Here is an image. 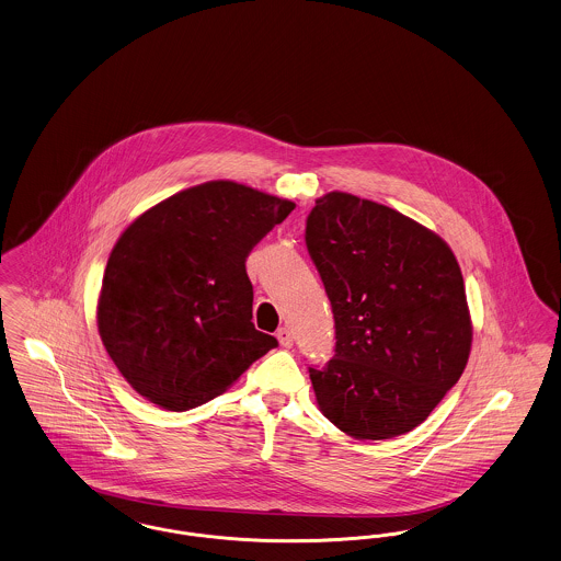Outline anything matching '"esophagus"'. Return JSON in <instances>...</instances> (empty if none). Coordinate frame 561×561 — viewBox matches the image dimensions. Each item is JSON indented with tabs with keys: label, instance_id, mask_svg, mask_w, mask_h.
Here are the masks:
<instances>
[{
	"label": "esophagus",
	"instance_id": "esophagus-1",
	"mask_svg": "<svg viewBox=\"0 0 561 561\" xmlns=\"http://www.w3.org/2000/svg\"><path fill=\"white\" fill-rule=\"evenodd\" d=\"M276 337H278V342L283 347H291L293 345V333L287 329V327H283V329H278L276 331Z\"/></svg>",
	"mask_w": 561,
	"mask_h": 561
}]
</instances>
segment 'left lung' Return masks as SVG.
Returning <instances> with one entry per match:
<instances>
[{"instance_id": "obj_1", "label": "left lung", "mask_w": 561, "mask_h": 561, "mask_svg": "<svg viewBox=\"0 0 561 561\" xmlns=\"http://www.w3.org/2000/svg\"><path fill=\"white\" fill-rule=\"evenodd\" d=\"M306 244L335 318V356L310 368L317 404L343 434H409L469 360L473 324L448 243L413 218L360 196H318Z\"/></svg>"}]
</instances>
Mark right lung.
Segmentation results:
<instances>
[{
  "instance_id": "obj_1",
  "label": "right lung",
  "mask_w": 561,
  "mask_h": 561,
  "mask_svg": "<svg viewBox=\"0 0 561 561\" xmlns=\"http://www.w3.org/2000/svg\"><path fill=\"white\" fill-rule=\"evenodd\" d=\"M295 209L232 180L180 191L134 219L98 295L100 340L125 381L188 411L239 381L278 342L257 331L244 260Z\"/></svg>"
}]
</instances>
